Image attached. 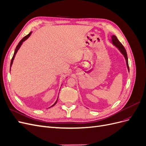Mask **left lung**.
<instances>
[{
	"label": "left lung",
	"mask_w": 146,
	"mask_h": 146,
	"mask_svg": "<svg viewBox=\"0 0 146 146\" xmlns=\"http://www.w3.org/2000/svg\"><path fill=\"white\" fill-rule=\"evenodd\" d=\"M111 39H110V41L117 48V49L120 51V52L124 56V58L126 61V64H127V67L128 70L129 71V63H128V57H127V54L125 47L123 46V45L118 40V39L117 37L115 36V35H112L111 36Z\"/></svg>",
	"instance_id": "8db88e82"
}]
</instances>
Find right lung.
<instances>
[{"mask_svg":"<svg viewBox=\"0 0 146 146\" xmlns=\"http://www.w3.org/2000/svg\"><path fill=\"white\" fill-rule=\"evenodd\" d=\"M32 32H31L29 34H28L27 36H25V37H24L23 39H21V40L20 41V42L18 43V44H17V46H16V48H15V53H14V55H13V58H12V59H11V64H10V66L11 67V66H12V64H13V60H14V59H15V56H16V54H17V51H18V50L20 48V47H21V46H22V44H23V43L25 41V40H27V39L30 37V35L32 34ZM10 70H11V68H10ZM57 100H58V99H57ZM57 100H56V101L55 102V103L53 105H52L51 107H53V106L54 105H55V104H56V102H57ZM50 108V107H49Z\"/></svg>","mask_w":146,"mask_h":146,"instance_id":"right-lung-1","label":"right lung"}]
</instances>
